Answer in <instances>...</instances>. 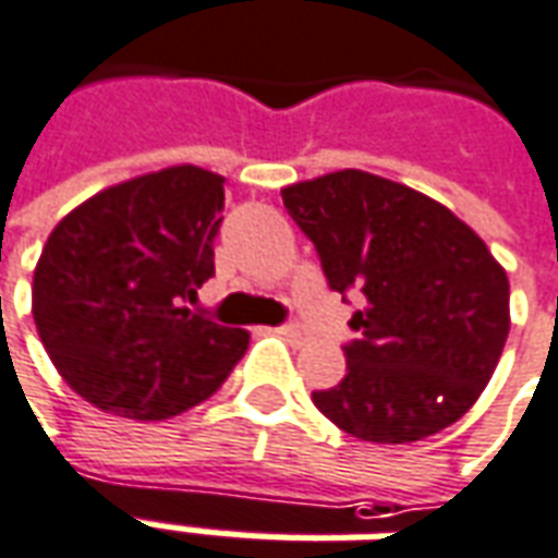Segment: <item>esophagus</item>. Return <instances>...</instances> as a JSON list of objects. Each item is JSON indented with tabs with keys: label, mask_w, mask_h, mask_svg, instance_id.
Wrapping results in <instances>:
<instances>
[{
	"label": "esophagus",
	"mask_w": 558,
	"mask_h": 558,
	"mask_svg": "<svg viewBox=\"0 0 558 558\" xmlns=\"http://www.w3.org/2000/svg\"><path fill=\"white\" fill-rule=\"evenodd\" d=\"M278 335L283 341H290V344H302L305 341V332H302V326H295V323H287V326H280Z\"/></svg>",
	"instance_id": "1"
}]
</instances>
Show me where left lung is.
<instances>
[{"label": "left lung", "instance_id": "left-lung-1", "mask_svg": "<svg viewBox=\"0 0 558 558\" xmlns=\"http://www.w3.org/2000/svg\"><path fill=\"white\" fill-rule=\"evenodd\" d=\"M283 208L319 253L335 292L365 307L347 374L314 404L347 435L411 444L453 426L481 399L510 329L505 268L441 202L344 169L283 186Z\"/></svg>", "mask_w": 558, "mask_h": 558}]
</instances>
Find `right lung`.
Here are the masks:
<instances>
[{
	"label": "right lung",
	"mask_w": 558,
	"mask_h": 558,
	"mask_svg": "<svg viewBox=\"0 0 558 558\" xmlns=\"http://www.w3.org/2000/svg\"><path fill=\"white\" fill-rule=\"evenodd\" d=\"M223 178L150 171L53 226L33 278L41 344L81 399L126 420H169L223 387L251 335L190 311L214 275Z\"/></svg>",
	"instance_id": "obj_1"
}]
</instances>
